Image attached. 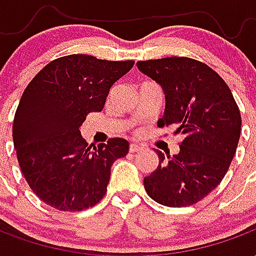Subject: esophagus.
<instances>
[{"instance_id":"esophagus-1","label":"esophagus","mask_w":256,"mask_h":256,"mask_svg":"<svg viewBox=\"0 0 256 256\" xmlns=\"http://www.w3.org/2000/svg\"><path fill=\"white\" fill-rule=\"evenodd\" d=\"M128 150H130L132 154H137V152H141V150H142V146H140V145L137 144H132L130 145V148H128Z\"/></svg>"}]
</instances>
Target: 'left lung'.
Listing matches in <instances>:
<instances>
[{
	"instance_id": "8db88e82",
	"label": "left lung",
	"mask_w": 256,
	"mask_h": 256,
	"mask_svg": "<svg viewBox=\"0 0 256 256\" xmlns=\"http://www.w3.org/2000/svg\"><path fill=\"white\" fill-rule=\"evenodd\" d=\"M141 72L166 96L159 128L182 134L177 155L156 150L159 166L144 178L146 193L167 207H186L214 190L229 170L242 132V115L229 86L212 68L189 58L138 62Z\"/></svg>"
}]
</instances>
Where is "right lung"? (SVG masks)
<instances>
[{"instance_id": "obj_1", "label": "right lung", "mask_w": 256, "mask_h": 256, "mask_svg": "<svg viewBox=\"0 0 256 256\" xmlns=\"http://www.w3.org/2000/svg\"><path fill=\"white\" fill-rule=\"evenodd\" d=\"M133 66L68 54L26 88L14 114V145L26 181L45 204L74 212L104 198L112 163L128 155V142L116 137L89 146L79 128L90 112L102 111L112 84Z\"/></svg>"}]
</instances>
